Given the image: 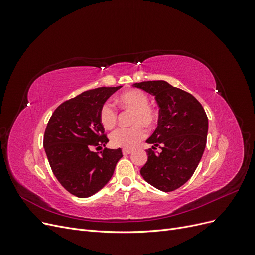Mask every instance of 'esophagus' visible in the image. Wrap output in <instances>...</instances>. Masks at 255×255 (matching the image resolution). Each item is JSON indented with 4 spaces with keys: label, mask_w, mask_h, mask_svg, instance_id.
Returning a JSON list of instances; mask_svg holds the SVG:
<instances>
[{
    "label": "esophagus",
    "mask_w": 255,
    "mask_h": 255,
    "mask_svg": "<svg viewBox=\"0 0 255 255\" xmlns=\"http://www.w3.org/2000/svg\"><path fill=\"white\" fill-rule=\"evenodd\" d=\"M132 152H133V151L130 150V149H123V150H122L123 155H128V154H130Z\"/></svg>",
    "instance_id": "esophagus-1"
}]
</instances>
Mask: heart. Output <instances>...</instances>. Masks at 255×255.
I'll use <instances>...</instances> for the list:
<instances>
[{
	"label": "heart",
	"mask_w": 255,
	"mask_h": 255,
	"mask_svg": "<svg viewBox=\"0 0 255 255\" xmlns=\"http://www.w3.org/2000/svg\"><path fill=\"white\" fill-rule=\"evenodd\" d=\"M118 103L126 109L135 111L133 128H119L111 134V142L117 148L132 149L145 136L142 126L151 127L156 121V114L149 106V98L139 89H130L118 97ZM99 120L105 129H111L117 122V112L110 103L105 102L99 112Z\"/></svg>",
	"instance_id": "heart-1"
}]
</instances>
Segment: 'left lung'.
Returning a JSON list of instances; mask_svg holds the SVG:
<instances>
[{"instance_id":"1","label":"left lung","mask_w":255,"mask_h":255,"mask_svg":"<svg viewBox=\"0 0 255 255\" xmlns=\"http://www.w3.org/2000/svg\"><path fill=\"white\" fill-rule=\"evenodd\" d=\"M133 86L155 97L159 107L157 128L146 139L152 148L146 150L148 160L140 174L155 188L173 191L190 179L201 160L207 116L194 96L165 81L135 83Z\"/></svg>"}]
</instances>
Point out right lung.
Instances as JSON below:
<instances>
[{
	"label": "right lung",
	"instance_id": "right-lung-1",
	"mask_svg": "<svg viewBox=\"0 0 255 255\" xmlns=\"http://www.w3.org/2000/svg\"><path fill=\"white\" fill-rule=\"evenodd\" d=\"M121 87L87 90L61 103L45 128L43 148L52 171L65 189L79 198L102 189L122 157L120 148H105L109 139L99 120L101 106ZM102 147L101 152L93 151Z\"/></svg>",
	"mask_w": 255,
	"mask_h": 255
}]
</instances>
